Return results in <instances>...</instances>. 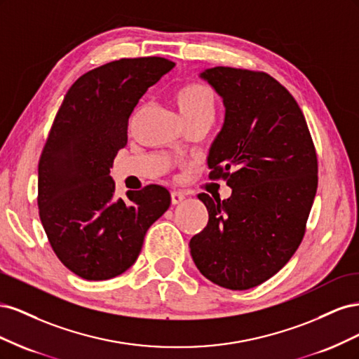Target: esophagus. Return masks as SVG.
<instances>
[{"label":"esophagus","mask_w":359,"mask_h":359,"mask_svg":"<svg viewBox=\"0 0 359 359\" xmlns=\"http://www.w3.org/2000/svg\"><path fill=\"white\" fill-rule=\"evenodd\" d=\"M184 199H186V196H184V194L180 193V191H172V193H170L172 205H178V203H181Z\"/></svg>","instance_id":"1"}]
</instances>
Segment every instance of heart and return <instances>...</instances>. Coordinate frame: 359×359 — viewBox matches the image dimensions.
Here are the masks:
<instances>
[{"instance_id":"b5f03b06","label":"heart","mask_w":359,"mask_h":359,"mask_svg":"<svg viewBox=\"0 0 359 359\" xmlns=\"http://www.w3.org/2000/svg\"><path fill=\"white\" fill-rule=\"evenodd\" d=\"M173 100L186 126L193 123H212L215 116V95L210 86L199 82L184 83L173 91Z\"/></svg>"}]
</instances>
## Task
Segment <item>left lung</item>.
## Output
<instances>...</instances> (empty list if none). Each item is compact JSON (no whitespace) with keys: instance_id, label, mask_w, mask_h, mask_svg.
<instances>
[{"instance_id":"1","label":"left lung","mask_w":359,"mask_h":359,"mask_svg":"<svg viewBox=\"0 0 359 359\" xmlns=\"http://www.w3.org/2000/svg\"><path fill=\"white\" fill-rule=\"evenodd\" d=\"M199 76L224 104L210 178L226 180L232 194H199L210 219L190 253L212 283L245 290L277 274L301 244L318 189L316 149L297 100L269 74L212 67Z\"/></svg>"}]
</instances>
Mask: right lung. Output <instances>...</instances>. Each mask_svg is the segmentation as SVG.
<instances>
[{
  "mask_svg": "<svg viewBox=\"0 0 359 359\" xmlns=\"http://www.w3.org/2000/svg\"><path fill=\"white\" fill-rule=\"evenodd\" d=\"M173 67L160 57L97 67L70 86L52 124L39 161V214L58 259L85 280L127 271L149 226L169 208V191L154 184L114 198L109 173L127 144L128 116Z\"/></svg>",
  "mask_w": 359,
  "mask_h": 359,
  "instance_id": "add662e5",
  "label": "right lung"
}]
</instances>
